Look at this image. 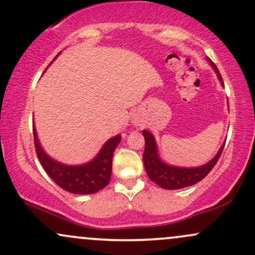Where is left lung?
Returning <instances> with one entry per match:
<instances>
[{
    "label": "left lung",
    "instance_id": "left-lung-1",
    "mask_svg": "<svg viewBox=\"0 0 255 255\" xmlns=\"http://www.w3.org/2000/svg\"><path fill=\"white\" fill-rule=\"evenodd\" d=\"M211 66L213 67L216 73H217L221 83L223 84V79H222L221 73H219L216 64L211 62ZM142 134H144L145 137V150L144 154H142V159H144L146 172H147L151 181L156 182L158 186H160L164 189H180L198 183L199 181L203 180L212 170L213 166L218 162L224 147V145L222 146L221 150H219L211 162L200 166V168H175V166L164 164L158 158L154 137L152 136L150 131L144 129Z\"/></svg>",
    "mask_w": 255,
    "mask_h": 255
}]
</instances>
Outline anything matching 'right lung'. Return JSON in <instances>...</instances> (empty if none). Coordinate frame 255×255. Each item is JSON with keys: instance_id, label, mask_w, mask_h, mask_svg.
Returning a JSON list of instances; mask_svg holds the SVG:
<instances>
[{"instance_id": "1", "label": "right lung", "mask_w": 255, "mask_h": 255, "mask_svg": "<svg viewBox=\"0 0 255 255\" xmlns=\"http://www.w3.org/2000/svg\"><path fill=\"white\" fill-rule=\"evenodd\" d=\"M33 137L40 164L51 180L64 191L74 194H92L103 189L110 182L113 156L121 141V135L108 140L92 162L80 166H68L55 162L40 147L36 129H33Z\"/></svg>"}]
</instances>
